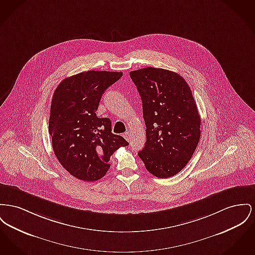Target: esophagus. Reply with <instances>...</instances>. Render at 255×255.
Returning a JSON list of instances; mask_svg holds the SVG:
<instances>
[{
    "instance_id": "esophagus-1",
    "label": "esophagus",
    "mask_w": 255,
    "mask_h": 255,
    "mask_svg": "<svg viewBox=\"0 0 255 255\" xmlns=\"http://www.w3.org/2000/svg\"><path fill=\"white\" fill-rule=\"evenodd\" d=\"M123 136L126 138V140H128V141H130L131 140V134L129 133V132H126Z\"/></svg>"
}]
</instances>
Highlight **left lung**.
<instances>
[{"label":"left lung","instance_id":"left-lung-1","mask_svg":"<svg viewBox=\"0 0 255 255\" xmlns=\"http://www.w3.org/2000/svg\"><path fill=\"white\" fill-rule=\"evenodd\" d=\"M142 102L146 142L137 153L156 177L168 178L191 160L200 138V117L187 82L179 74L145 67L130 72Z\"/></svg>","mask_w":255,"mask_h":255}]
</instances>
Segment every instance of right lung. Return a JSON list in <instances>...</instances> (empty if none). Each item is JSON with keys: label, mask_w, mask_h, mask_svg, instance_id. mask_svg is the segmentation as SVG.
<instances>
[{"label": "right lung", "mask_w": 255, "mask_h": 255, "mask_svg": "<svg viewBox=\"0 0 255 255\" xmlns=\"http://www.w3.org/2000/svg\"><path fill=\"white\" fill-rule=\"evenodd\" d=\"M122 74L82 72L65 78L54 92L49 119L52 146L61 165L78 179H101L114 152L129 144L112 133L110 119H99L95 113L105 90Z\"/></svg>", "instance_id": "add662e5"}]
</instances>
